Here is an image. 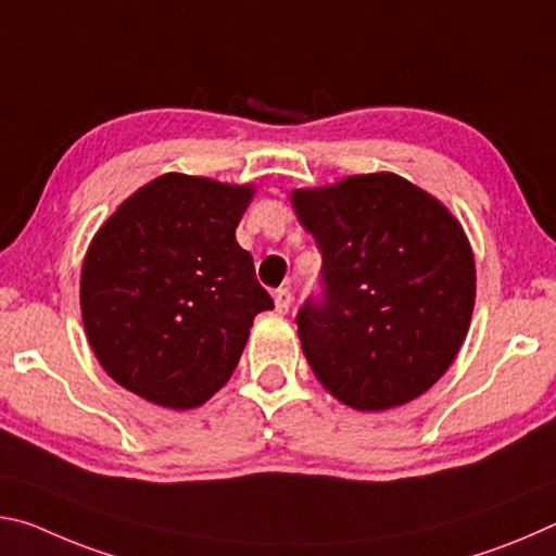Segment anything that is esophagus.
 <instances>
[{"label": "esophagus", "instance_id": "obj_1", "mask_svg": "<svg viewBox=\"0 0 556 556\" xmlns=\"http://www.w3.org/2000/svg\"><path fill=\"white\" fill-rule=\"evenodd\" d=\"M275 306H277L279 314H287L289 312V306H291V291H289V287H281V289L275 291Z\"/></svg>", "mask_w": 556, "mask_h": 556}]
</instances>
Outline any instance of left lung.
<instances>
[{"label":"left lung","instance_id":"left-lung-1","mask_svg":"<svg viewBox=\"0 0 556 556\" xmlns=\"http://www.w3.org/2000/svg\"><path fill=\"white\" fill-rule=\"evenodd\" d=\"M291 201L321 250V294L296 312L314 375L361 412L419 397L454 363L473 312L460 225L394 174L351 176Z\"/></svg>","mask_w":556,"mask_h":556}]
</instances>
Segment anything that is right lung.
I'll list each match as a JSON object with an SVG mask.
<instances>
[{
	"label": "right lung",
	"instance_id": "1",
	"mask_svg": "<svg viewBox=\"0 0 556 556\" xmlns=\"http://www.w3.org/2000/svg\"><path fill=\"white\" fill-rule=\"evenodd\" d=\"M250 199V186L164 174L98 230L83 262V324L125 390L191 409L230 380L255 316L275 308L235 240Z\"/></svg>",
	"mask_w": 556,
	"mask_h": 556
}]
</instances>
